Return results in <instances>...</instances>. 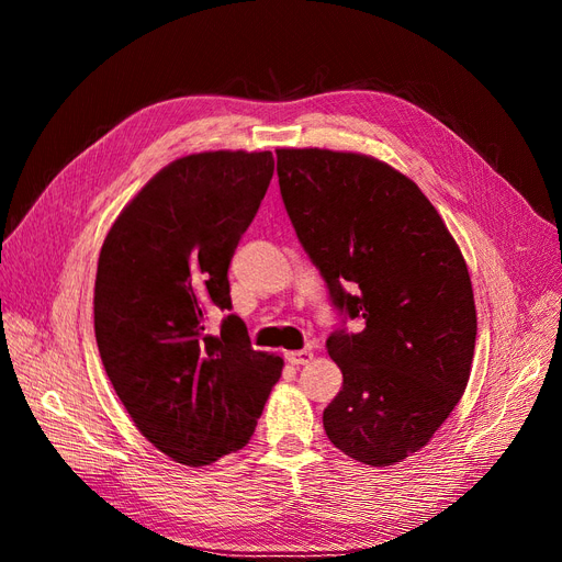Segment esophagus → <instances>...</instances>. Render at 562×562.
<instances>
[{"mask_svg": "<svg viewBox=\"0 0 562 562\" xmlns=\"http://www.w3.org/2000/svg\"><path fill=\"white\" fill-rule=\"evenodd\" d=\"M284 359L289 361V364H294V367H303V364H307V361L313 359V350H296V352H286V355H284Z\"/></svg>", "mask_w": 562, "mask_h": 562, "instance_id": "34e87169", "label": "esophagus"}]
</instances>
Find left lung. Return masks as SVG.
I'll return each mask as SVG.
<instances>
[{
	"label": "left lung",
	"mask_w": 562,
	"mask_h": 562,
	"mask_svg": "<svg viewBox=\"0 0 562 562\" xmlns=\"http://www.w3.org/2000/svg\"><path fill=\"white\" fill-rule=\"evenodd\" d=\"M280 193L334 305L364 329L329 336L342 390L329 441L371 467L429 443L464 394L476 342L472 280L441 214L406 175L352 151L278 149Z\"/></svg>",
	"instance_id": "1"
}]
</instances>
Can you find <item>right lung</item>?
Instances as JSON below:
<instances>
[{"instance_id":"1","label":"right lung","mask_w":562,"mask_h":562,"mask_svg":"<svg viewBox=\"0 0 562 562\" xmlns=\"http://www.w3.org/2000/svg\"><path fill=\"white\" fill-rule=\"evenodd\" d=\"M270 151H203L172 160L123 207L95 278V340L135 427L179 464H212L255 434L284 361L251 348L231 311L228 266L255 220Z\"/></svg>"}]
</instances>
